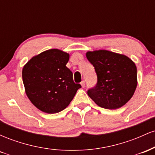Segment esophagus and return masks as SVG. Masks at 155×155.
Wrapping results in <instances>:
<instances>
[{"label":"esophagus","instance_id":"34e87169","mask_svg":"<svg viewBox=\"0 0 155 155\" xmlns=\"http://www.w3.org/2000/svg\"><path fill=\"white\" fill-rule=\"evenodd\" d=\"M81 87H84V86H85V81H82L81 82Z\"/></svg>","mask_w":155,"mask_h":155}]
</instances>
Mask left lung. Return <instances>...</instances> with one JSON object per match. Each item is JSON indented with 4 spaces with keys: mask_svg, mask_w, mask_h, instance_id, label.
Masks as SVG:
<instances>
[{
    "mask_svg": "<svg viewBox=\"0 0 155 155\" xmlns=\"http://www.w3.org/2000/svg\"><path fill=\"white\" fill-rule=\"evenodd\" d=\"M86 57L95 67L97 83L87 91L100 107L117 109L127 104L137 87V68L126 55L100 49L88 51Z\"/></svg>",
    "mask_w": 155,
    "mask_h": 155,
    "instance_id": "1",
    "label": "left lung"
}]
</instances>
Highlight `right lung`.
<instances>
[{"instance_id": "right-lung-1", "label": "right lung", "mask_w": 155, "mask_h": 155, "mask_svg": "<svg viewBox=\"0 0 155 155\" xmlns=\"http://www.w3.org/2000/svg\"><path fill=\"white\" fill-rule=\"evenodd\" d=\"M69 57L68 53L60 49H48L33 57L23 67L26 95L44 113L63 111L81 87L74 83L73 73L66 67Z\"/></svg>"}]
</instances>
